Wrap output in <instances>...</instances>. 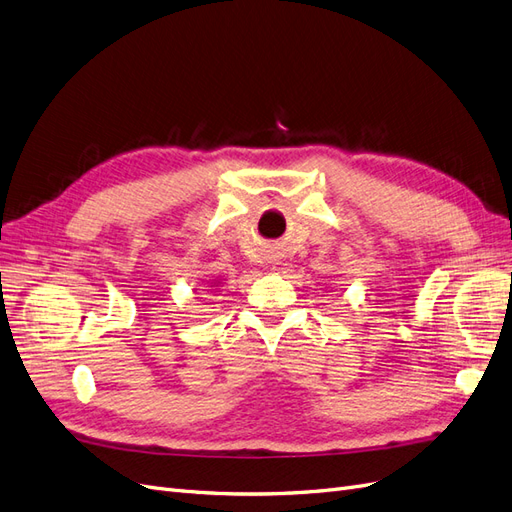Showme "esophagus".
I'll use <instances>...</instances> for the list:
<instances>
[{
  "instance_id": "obj_1",
  "label": "esophagus",
  "mask_w": 512,
  "mask_h": 512,
  "mask_svg": "<svg viewBox=\"0 0 512 512\" xmlns=\"http://www.w3.org/2000/svg\"><path fill=\"white\" fill-rule=\"evenodd\" d=\"M267 262H269V265H271L273 269H280V265H282V256H280V252L269 250V252H267Z\"/></svg>"
}]
</instances>
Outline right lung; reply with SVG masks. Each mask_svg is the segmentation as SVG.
Masks as SVG:
<instances>
[{
  "label": "right lung",
  "mask_w": 512,
  "mask_h": 512,
  "mask_svg": "<svg viewBox=\"0 0 512 512\" xmlns=\"http://www.w3.org/2000/svg\"><path fill=\"white\" fill-rule=\"evenodd\" d=\"M215 284H218V282H213V286H215Z\"/></svg>",
  "instance_id": "right-lung-1"
}]
</instances>
